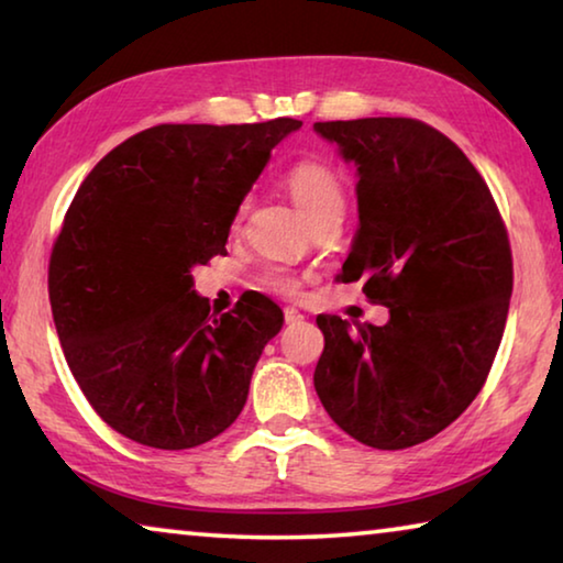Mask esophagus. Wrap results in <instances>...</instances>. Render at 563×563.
<instances>
[{"label": "esophagus", "instance_id": "34e87169", "mask_svg": "<svg viewBox=\"0 0 563 563\" xmlns=\"http://www.w3.org/2000/svg\"><path fill=\"white\" fill-rule=\"evenodd\" d=\"M302 320H306V316H302L298 308H292V306L285 308V323H288V325H298V323H302Z\"/></svg>", "mask_w": 563, "mask_h": 563}]
</instances>
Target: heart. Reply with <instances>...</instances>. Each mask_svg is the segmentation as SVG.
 <instances>
[{"instance_id":"b5f03b06","label":"heart","mask_w":563,"mask_h":563,"mask_svg":"<svg viewBox=\"0 0 563 563\" xmlns=\"http://www.w3.org/2000/svg\"><path fill=\"white\" fill-rule=\"evenodd\" d=\"M285 185H288V192L292 202L298 205V210L306 216L310 222L325 216H343L345 208V192L343 183L333 169L323 163H298L290 169L288 177H285ZM265 285L273 290L280 292H296L298 280L292 278L288 271L283 267H273V271L265 273Z\"/></svg>"}]
</instances>
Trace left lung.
Listing matches in <instances>:
<instances>
[{"mask_svg":"<svg viewBox=\"0 0 563 563\" xmlns=\"http://www.w3.org/2000/svg\"><path fill=\"white\" fill-rule=\"evenodd\" d=\"M355 165L358 230L338 280L388 308L386 325L318 316L316 390L355 441L398 451L471 406L501 343L511 247L488 185L459 145L408 118L316 122Z\"/></svg>","mask_w":563,"mask_h":563,"instance_id":"left-lung-1","label":"left lung"}]
</instances>
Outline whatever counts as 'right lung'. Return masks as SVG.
<instances>
[{"instance_id": "add662e5", "label": "right lung", "mask_w": 563, "mask_h": 563, "mask_svg": "<svg viewBox=\"0 0 563 563\" xmlns=\"http://www.w3.org/2000/svg\"><path fill=\"white\" fill-rule=\"evenodd\" d=\"M300 124H157L79 185L52 250V318L79 388L124 439L195 449L243 410L283 310L255 292L210 313L192 271L225 253L240 202Z\"/></svg>"}]
</instances>
